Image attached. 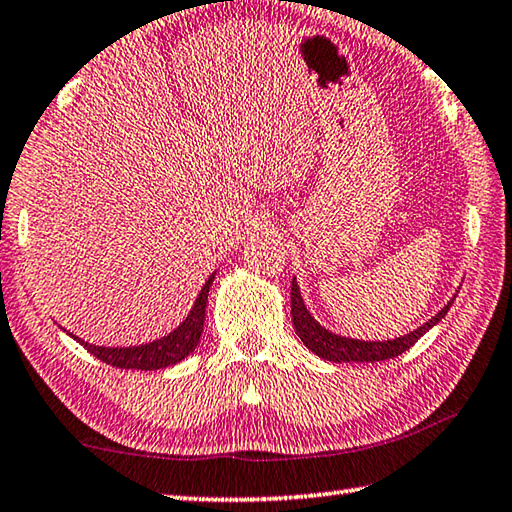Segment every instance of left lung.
<instances>
[{
    "label": "left lung",
    "mask_w": 512,
    "mask_h": 512,
    "mask_svg": "<svg viewBox=\"0 0 512 512\" xmlns=\"http://www.w3.org/2000/svg\"><path fill=\"white\" fill-rule=\"evenodd\" d=\"M456 300V293L447 300V305L438 311L436 316H431L427 323L415 327L413 332H406L402 336H395V339L388 341H366V339H352V336H343L336 334L332 329H327L325 325H320L314 318V314L307 309L305 298L300 293V284L296 277L291 282V320L293 327H296L298 339L305 343V348H309L316 357L332 361V363H375V361H386L393 359L397 354H402L415 345V341L429 332L431 327H436L440 320L445 318V314L452 307V302Z\"/></svg>",
    "instance_id": "left-lung-1"
}]
</instances>
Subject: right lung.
<instances>
[{
    "mask_svg": "<svg viewBox=\"0 0 512 512\" xmlns=\"http://www.w3.org/2000/svg\"><path fill=\"white\" fill-rule=\"evenodd\" d=\"M214 275L216 271L205 280L183 323L155 341L142 343V345H126V348H119V345L115 348V345H112L110 348V345H94V343L83 341L72 332H67L65 327L60 329L67 332V336H72L76 343H81L85 350L94 354V357L101 359L103 363H108V366H117L126 370H160V368L176 366V363L187 359L189 354L196 350V345L201 343L207 296H210Z\"/></svg>",
    "mask_w": 512,
    "mask_h": 512,
    "instance_id": "add662e5",
    "label": "right lung"
}]
</instances>
